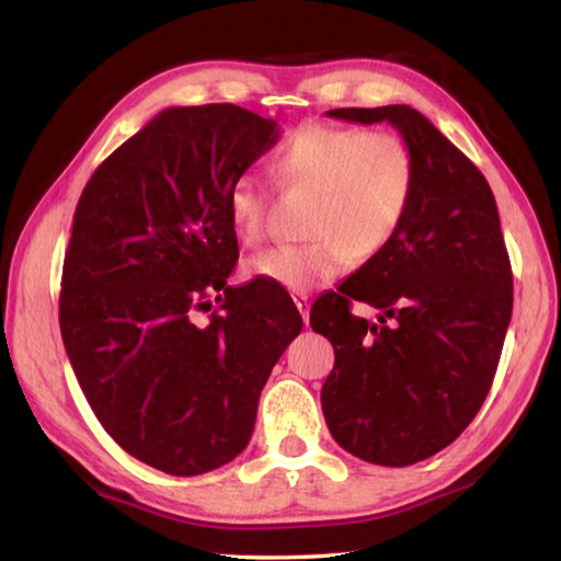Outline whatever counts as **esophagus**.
Here are the masks:
<instances>
[{"instance_id": "34e87169", "label": "esophagus", "mask_w": 561, "mask_h": 561, "mask_svg": "<svg viewBox=\"0 0 561 561\" xmlns=\"http://www.w3.org/2000/svg\"><path fill=\"white\" fill-rule=\"evenodd\" d=\"M293 300H295L297 310H300V314H302V322L305 324L310 322V300H307V295H297V297H293Z\"/></svg>"}]
</instances>
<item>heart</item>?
Segmentation results:
<instances>
[{
    "instance_id": "b5f03b06",
    "label": "heart",
    "mask_w": 561,
    "mask_h": 561,
    "mask_svg": "<svg viewBox=\"0 0 561 561\" xmlns=\"http://www.w3.org/2000/svg\"><path fill=\"white\" fill-rule=\"evenodd\" d=\"M276 169L285 186L314 193L312 239L264 251L251 271L300 295L344 273L356 254L368 259L390 244L416 186L411 147L390 130L307 123L283 145ZM227 213L244 244L266 237V191L256 176L234 179Z\"/></svg>"
}]
</instances>
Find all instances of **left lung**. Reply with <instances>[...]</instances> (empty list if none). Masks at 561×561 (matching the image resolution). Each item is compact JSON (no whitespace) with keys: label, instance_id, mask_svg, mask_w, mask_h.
I'll use <instances>...</instances> for the list:
<instances>
[{"label":"left lung","instance_id":"obj_1","mask_svg":"<svg viewBox=\"0 0 561 561\" xmlns=\"http://www.w3.org/2000/svg\"><path fill=\"white\" fill-rule=\"evenodd\" d=\"M329 116L392 123L416 164L392 242L310 312L334 346L322 387L331 436L365 462L407 467L448 448L482 409L511 322V261L484 174L426 116L402 104ZM353 301L375 306L378 324Z\"/></svg>","mask_w":561,"mask_h":561}]
</instances>
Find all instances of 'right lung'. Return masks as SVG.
<instances>
[{
  "label": "right lung",
  "mask_w": 561,
  "mask_h": 561,
  "mask_svg": "<svg viewBox=\"0 0 561 561\" xmlns=\"http://www.w3.org/2000/svg\"><path fill=\"white\" fill-rule=\"evenodd\" d=\"M276 140V121L242 106L167 108L77 203L65 351L108 436L167 474L210 472L247 448L261 390L302 329L273 283L227 285L239 259L230 188Z\"/></svg>",
  "instance_id": "obj_1"
}]
</instances>
